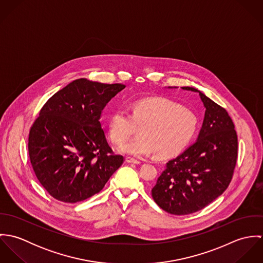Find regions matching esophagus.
Returning <instances> with one entry per match:
<instances>
[{"instance_id": "1", "label": "esophagus", "mask_w": 263, "mask_h": 263, "mask_svg": "<svg viewBox=\"0 0 263 263\" xmlns=\"http://www.w3.org/2000/svg\"><path fill=\"white\" fill-rule=\"evenodd\" d=\"M125 161H126L127 163H133V164H141V161H139V160H137V159H134V158H132V157H126V158H125Z\"/></svg>"}]
</instances>
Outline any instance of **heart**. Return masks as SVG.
Wrapping results in <instances>:
<instances>
[{"label":"heart","mask_w":263,"mask_h":263,"mask_svg":"<svg viewBox=\"0 0 263 263\" xmlns=\"http://www.w3.org/2000/svg\"><path fill=\"white\" fill-rule=\"evenodd\" d=\"M141 126L140 136L121 144L118 151L137 158L157 153L169 158L184 150L198 126L197 115L191 109L165 98H145L136 101L130 114L123 108L114 110L108 119L111 142L120 144Z\"/></svg>","instance_id":"b5f03b06"}]
</instances>
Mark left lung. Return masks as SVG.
<instances>
[{
	"mask_svg": "<svg viewBox=\"0 0 263 263\" xmlns=\"http://www.w3.org/2000/svg\"><path fill=\"white\" fill-rule=\"evenodd\" d=\"M170 88V87H169ZM205 107L197 141L176 158L152 188L155 202L165 212L184 216L198 212L229 186L238 156V138L225 108L192 87Z\"/></svg>",
	"mask_w": 263,
	"mask_h": 263,
	"instance_id": "left-lung-1",
	"label": "left lung"
}]
</instances>
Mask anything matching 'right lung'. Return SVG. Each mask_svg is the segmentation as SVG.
Listing matches in <instances>:
<instances>
[{
	"instance_id": "obj_1",
	"label": "right lung",
	"mask_w": 263,
	"mask_h": 263,
	"mask_svg": "<svg viewBox=\"0 0 263 263\" xmlns=\"http://www.w3.org/2000/svg\"><path fill=\"white\" fill-rule=\"evenodd\" d=\"M122 84L85 78L52 95L28 138L30 162L40 184L55 199L75 203L101 191L123 157L113 153L100 117Z\"/></svg>"
}]
</instances>
